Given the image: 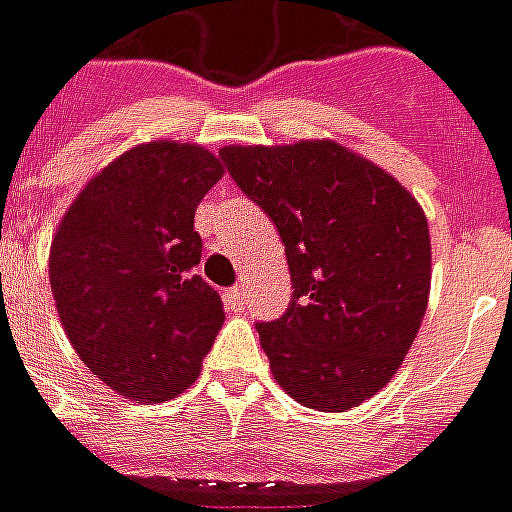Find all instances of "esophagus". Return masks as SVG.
Returning a JSON list of instances; mask_svg holds the SVG:
<instances>
[{"label":"esophagus","instance_id":"esophagus-1","mask_svg":"<svg viewBox=\"0 0 512 512\" xmlns=\"http://www.w3.org/2000/svg\"><path fill=\"white\" fill-rule=\"evenodd\" d=\"M224 301L230 304V307H246V290L244 288H230L227 293H224Z\"/></svg>","mask_w":512,"mask_h":512}]
</instances>
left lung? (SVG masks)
Returning <instances> with one entry per match:
<instances>
[{
  "label": "left lung",
  "mask_w": 512,
  "mask_h": 512,
  "mask_svg": "<svg viewBox=\"0 0 512 512\" xmlns=\"http://www.w3.org/2000/svg\"><path fill=\"white\" fill-rule=\"evenodd\" d=\"M219 158L285 244L293 301L257 323L277 384L315 411L362 406L400 370L428 310L422 205L334 139L227 145Z\"/></svg>",
  "instance_id": "obj_1"
}]
</instances>
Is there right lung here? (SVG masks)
Masks as SVG:
<instances>
[{
	"label": "right lung",
	"instance_id": "right-lung-1",
	"mask_svg": "<svg viewBox=\"0 0 512 512\" xmlns=\"http://www.w3.org/2000/svg\"><path fill=\"white\" fill-rule=\"evenodd\" d=\"M222 175L202 145H136L87 180L51 238L62 329L84 365L128 400L180 395L222 329L219 293L194 274V211Z\"/></svg>",
	"mask_w": 512,
	"mask_h": 512
}]
</instances>
